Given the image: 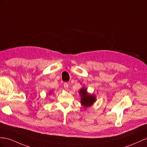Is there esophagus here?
<instances>
[{
    "label": "esophagus",
    "mask_w": 147,
    "mask_h": 147,
    "mask_svg": "<svg viewBox=\"0 0 147 147\" xmlns=\"http://www.w3.org/2000/svg\"><path fill=\"white\" fill-rule=\"evenodd\" d=\"M63 86H64V88H65V89H68L69 85H68V84L67 83V82H65V83H64V84H63Z\"/></svg>",
    "instance_id": "34e87169"
}]
</instances>
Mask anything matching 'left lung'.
<instances>
[{"mask_svg": "<svg viewBox=\"0 0 147 147\" xmlns=\"http://www.w3.org/2000/svg\"><path fill=\"white\" fill-rule=\"evenodd\" d=\"M80 94L81 97V104L84 107H88L91 106L96 101V96L94 95H91L88 94L87 89L84 88H82L80 91Z\"/></svg>", "mask_w": 147, "mask_h": 147, "instance_id": "left-lung-1", "label": "left lung"}]
</instances>
